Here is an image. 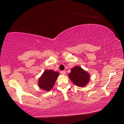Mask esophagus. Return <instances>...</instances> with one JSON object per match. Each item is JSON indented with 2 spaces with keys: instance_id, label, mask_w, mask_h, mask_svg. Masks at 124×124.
<instances>
[{
  "instance_id": "34e87169",
  "label": "esophagus",
  "mask_w": 124,
  "mask_h": 124,
  "mask_svg": "<svg viewBox=\"0 0 124 124\" xmlns=\"http://www.w3.org/2000/svg\"><path fill=\"white\" fill-rule=\"evenodd\" d=\"M61 74L62 75H65L66 74V71L65 70H62L61 72Z\"/></svg>"
}]
</instances>
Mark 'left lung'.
<instances>
[{"mask_svg": "<svg viewBox=\"0 0 124 124\" xmlns=\"http://www.w3.org/2000/svg\"><path fill=\"white\" fill-rule=\"evenodd\" d=\"M68 75L73 83L79 87H84L90 80L89 74L79 66L73 68Z\"/></svg>", "mask_w": 124, "mask_h": 124, "instance_id": "obj_1", "label": "left lung"}]
</instances>
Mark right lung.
Listing matches in <instances>:
<instances>
[{
	"label": "right lung",
	"mask_w": 124,
	"mask_h": 124,
	"mask_svg": "<svg viewBox=\"0 0 124 124\" xmlns=\"http://www.w3.org/2000/svg\"><path fill=\"white\" fill-rule=\"evenodd\" d=\"M59 75L57 72L46 70L39 79V86L44 90L49 91L51 90Z\"/></svg>",
	"instance_id": "right-lung-1"
}]
</instances>
